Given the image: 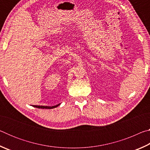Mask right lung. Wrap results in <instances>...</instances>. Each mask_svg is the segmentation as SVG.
I'll list each match as a JSON object with an SVG mask.
<instances>
[{
  "label": "right lung",
  "mask_w": 150,
  "mask_h": 150,
  "mask_svg": "<svg viewBox=\"0 0 150 150\" xmlns=\"http://www.w3.org/2000/svg\"><path fill=\"white\" fill-rule=\"evenodd\" d=\"M59 105H55V106H36V105H33V106H34V107H36V108H45V109H51V108H54L55 107H57Z\"/></svg>",
  "instance_id": "1"
}]
</instances>
